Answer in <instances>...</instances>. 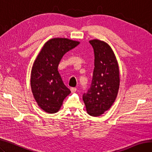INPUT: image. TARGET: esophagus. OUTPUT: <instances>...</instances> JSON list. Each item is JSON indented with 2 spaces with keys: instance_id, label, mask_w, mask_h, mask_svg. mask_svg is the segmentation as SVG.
<instances>
[{
  "instance_id": "esophagus-1",
  "label": "esophagus",
  "mask_w": 152,
  "mask_h": 152,
  "mask_svg": "<svg viewBox=\"0 0 152 152\" xmlns=\"http://www.w3.org/2000/svg\"><path fill=\"white\" fill-rule=\"evenodd\" d=\"M77 91V88H71V91L72 93H74V92H75Z\"/></svg>"
}]
</instances>
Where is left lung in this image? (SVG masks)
I'll return each mask as SVG.
<instances>
[{"instance_id": "1", "label": "left lung", "mask_w": 152, "mask_h": 152, "mask_svg": "<svg viewBox=\"0 0 152 152\" xmlns=\"http://www.w3.org/2000/svg\"><path fill=\"white\" fill-rule=\"evenodd\" d=\"M94 48L95 61L90 88L83 99L87 113L98 117L108 110L117 98L119 89V68L112 48L104 41L90 40Z\"/></svg>"}]
</instances>
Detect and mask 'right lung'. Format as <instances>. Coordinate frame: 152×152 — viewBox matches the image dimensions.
Returning a JSON list of instances; mask_svg holds the SVG:
<instances>
[{
	"label": "right lung",
	"mask_w": 152,
	"mask_h": 152,
	"mask_svg": "<svg viewBox=\"0 0 152 152\" xmlns=\"http://www.w3.org/2000/svg\"><path fill=\"white\" fill-rule=\"evenodd\" d=\"M80 42L66 38H53L44 44L35 60L31 72V91L38 106L44 112L55 113L71 93L63 83L58 66L63 55Z\"/></svg>",
	"instance_id": "right-lung-1"
}]
</instances>
